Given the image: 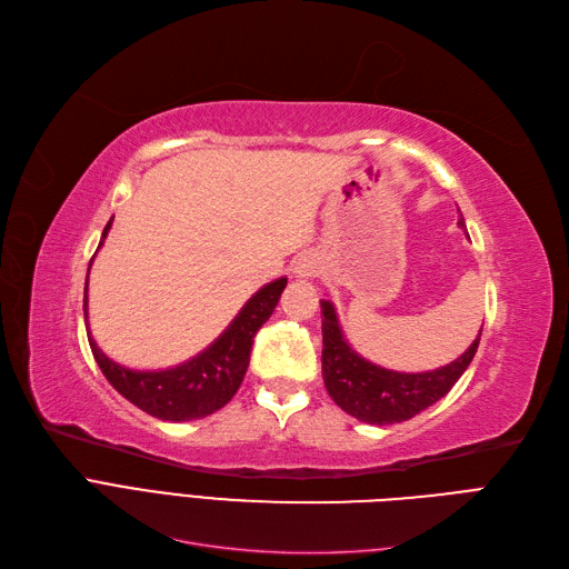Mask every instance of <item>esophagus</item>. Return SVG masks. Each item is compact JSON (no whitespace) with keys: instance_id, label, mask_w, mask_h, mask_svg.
<instances>
[{"instance_id":"obj_1","label":"esophagus","mask_w":569,"mask_h":569,"mask_svg":"<svg viewBox=\"0 0 569 569\" xmlns=\"http://www.w3.org/2000/svg\"><path fill=\"white\" fill-rule=\"evenodd\" d=\"M296 273L300 279L315 277V273H319V260L315 258V254H300L296 262Z\"/></svg>"}]
</instances>
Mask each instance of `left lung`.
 I'll return each instance as SVG.
<instances>
[{"label":"left lung","mask_w":569,"mask_h":569,"mask_svg":"<svg viewBox=\"0 0 569 569\" xmlns=\"http://www.w3.org/2000/svg\"><path fill=\"white\" fill-rule=\"evenodd\" d=\"M458 224L466 227L463 214ZM321 369L326 390L345 413L369 426L401 423V420L413 418L416 413L432 407L437 399H442L470 366L482 336L480 328V336L472 340L468 350L456 361L442 366V369L399 373L366 361L347 345L336 307L328 300H321Z\"/></svg>","instance_id":"8db88e82"}]
</instances>
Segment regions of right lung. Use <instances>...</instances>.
<instances>
[{
    "label": "right lung",
    "mask_w": 569,
    "mask_h": 569,
    "mask_svg": "<svg viewBox=\"0 0 569 569\" xmlns=\"http://www.w3.org/2000/svg\"><path fill=\"white\" fill-rule=\"evenodd\" d=\"M113 219L106 224L101 233L103 238L111 229ZM94 260V258H91ZM91 267V262H89ZM89 279V273H87ZM288 279L281 277L262 286L254 296L238 311L236 319L227 326V331L219 336L208 350L196 355L193 359L174 366L164 371H134L108 359L97 340L91 338L87 326V338L91 355H94L99 369L106 380L134 407L156 416L170 423H181V420H196L222 409L227 401L241 388L243 376L250 363L252 338L260 331L262 323L271 317L273 307L279 305L281 292ZM84 321H87V290H84Z\"/></svg>",
    "instance_id": "add662e5"
}]
</instances>
